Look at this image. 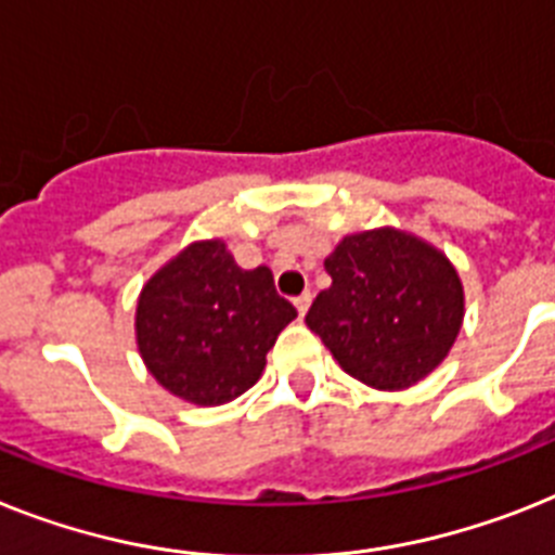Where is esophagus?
Wrapping results in <instances>:
<instances>
[{"label":"esophagus","instance_id":"34e87169","mask_svg":"<svg viewBox=\"0 0 555 555\" xmlns=\"http://www.w3.org/2000/svg\"><path fill=\"white\" fill-rule=\"evenodd\" d=\"M309 306H311V292H304V295L295 297V309H297V314H300V318H304L306 311H309Z\"/></svg>","mask_w":555,"mask_h":555}]
</instances>
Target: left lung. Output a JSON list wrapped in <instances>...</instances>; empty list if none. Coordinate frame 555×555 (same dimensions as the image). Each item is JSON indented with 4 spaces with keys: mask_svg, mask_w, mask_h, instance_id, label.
I'll use <instances>...</instances> for the list:
<instances>
[{
    "mask_svg": "<svg viewBox=\"0 0 555 555\" xmlns=\"http://www.w3.org/2000/svg\"><path fill=\"white\" fill-rule=\"evenodd\" d=\"M323 288L306 326L346 374L379 391L428 377L451 351L465 318L451 260L393 227L346 235L326 258Z\"/></svg>",
    "mask_w": 555,
    "mask_h": 555,
    "instance_id": "left-lung-1",
    "label": "left lung"
}]
</instances>
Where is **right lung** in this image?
Segmentation results:
<instances>
[{"label": "right lung", "mask_w": 555, "mask_h": 555, "mask_svg": "<svg viewBox=\"0 0 555 555\" xmlns=\"http://www.w3.org/2000/svg\"><path fill=\"white\" fill-rule=\"evenodd\" d=\"M297 318L267 267L241 269L223 241H195L144 283L135 340L169 393L223 405L263 374L278 334Z\"/></svg>", "instance_id": "add662e5"}]
</instances>
